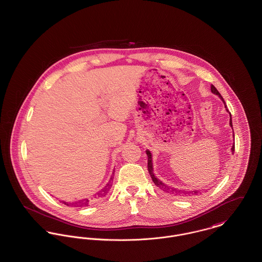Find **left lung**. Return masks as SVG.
<instances>
[{
    "label": "left lung",
    "mask_w": 262,
    "mask_h": 262,
    "mask_svg": "<svg viewBox=\"0 0 262 262\" xmlns=\"http://www.w3.org/2000/svg\"><path fill=\"white\" fill-rule=\"evenodd\" d=\"M211 92H212L213 94H215V95L218 96V97L221 99V101L224 103V107H225L226 111L229 113V116H230V119H229V125H230V127H231V129H232V131H233L231 114H230V112L228 111V109H227V107H226V105H225L224 99L222 98V96L220 95V93L217 91V89L215 88L213 85H211ZM233 137H234V135H233ZM231 153H232V154L234 153V143H233L232 148H231ZM146 154H147V156H148V171H149V174H150V176H151V178H152V180H153L154 184H155L158 188H160L161 190L164 191L165 193H168V194H170V195L178 196V197H189V196H196V195L201 194V193L204 191V189H203V190H195V189H193V190H184V189H178V188H175V187L169 186L168 184L164 183L163 181H161L160 179H158V178L154 175V173H153V171H154V170H153L152 154H151V152H150L148 149L146 150Z\"/></svg>",
    "instance_id": "obj_1"
}]
</instances>
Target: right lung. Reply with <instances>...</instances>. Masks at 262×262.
<instances>
[{"mask_svg": "<svg viewBox=\"0 0 262 262\" xmlns=\"http://www.w3.org/2000/svg\"><path fill=\"white\" fill-rule=\"evenodd\" d=\"M114 173H115V170H113L112 175H111V178H110L109 182L106 184V186H104L101 190L96 192V194H93L92 197L80 199V200H77V201H74V202H66V201H60V202H62L63 204L67 205V206H75V207H84V206H88V205L90 204L91 200L103 198V197H105V196L108 194V192H109V190H110L111 187H112L113 178H114Z\"/></svg>", "mask_w": 262, "mask_h": 262, "instance_id": "1", "label": "right lung"}]
</instances>
